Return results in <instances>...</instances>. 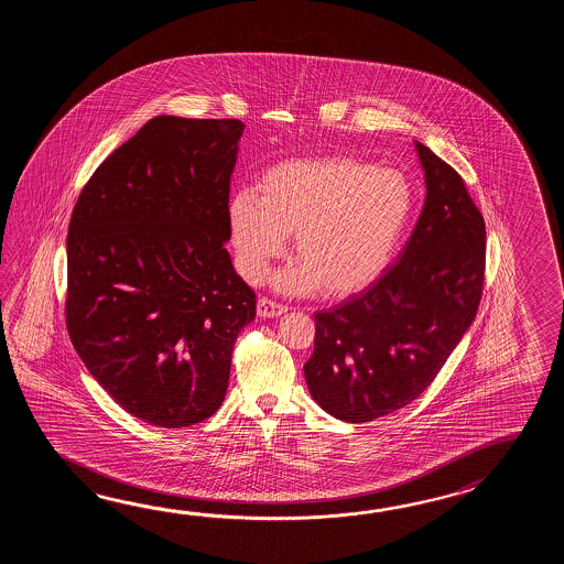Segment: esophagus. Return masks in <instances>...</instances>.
<instances>
[{"label":"esophagus","mask_w":564,"mask_h":564,"mask_svg":"<svg viewBox=\"0 0 564 564\" xmlns=\"http://www.w3.org/2000/svg\"><path fill=\"white\" fill-rule=\"evenodd\" d=\"M286 311L288 306L280 304L276 300L268 299V296L258 300V316L260 318H274V316H280Z\"/></svg>","instance_id":"esophagus-1"}]
</instances>
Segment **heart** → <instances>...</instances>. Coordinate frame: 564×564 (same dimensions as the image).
Segmentation results:
<instances>
[{"instance_id": "1", "label": "heart", "mask_w": 564, "mask_h": 564, "mask_svg": "<svg viewBox=\"0 0 564 564\" xmlns=\"http://www.w3.org/2000/svg\"><path fill=\"white\" fill-rule=\"evenodd\" d=\"M413 212V189L395 169L347 156L294 159L268 169L258 195L229 202V231L241 274L258 282L270 262L294 252L302 264L278 284L290 292L323 286L352 294L371 286L391 264Z\"/></svg>"}]
</instances>
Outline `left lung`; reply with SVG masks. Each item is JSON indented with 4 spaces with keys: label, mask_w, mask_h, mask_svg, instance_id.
<instances>
[{
    "label": "left lung",
    "mask_w": 564,
    "mask_h": 564,
    "mask_svg": "<svg viewBox=\"0 0 564 564\" xmlns=\"http://www.w3.org/2000/svg\"><path fill=\"white\" fill-rule=\"evenodd\" d=\"M425 205L395 264L359 296L316 312L304 365L311 395L336 420L367 423L433 383L476 318L486 224L456 169L415 143Z\"/></svg>",
    "instance_id": "1"
}]
</instances>
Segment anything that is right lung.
<instances>
[{
  "label": "right lung",
  "mask_w": 564,
  "mask_h": 564,
  "mask_svg": "<svg viewBox=\"0 0 564 564\" xmlns=\"http://www.w3.org/2000/svg\"><path fill=\"white\" fill-rule=\"evenodd\" d=\"M243 122L155 117L98 165L68 226L66 326L120 408L187 427L224 403L256 292L231 260Z\"/></svg>",
  "instance_id": "right-lung-1"
}]
</instances>
